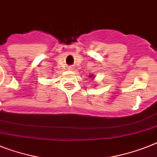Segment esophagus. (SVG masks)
Wrapping results in <instances>:
<instances>
[{"label": "esophagus", "mask_w": 157, "mask_h": 157, "mask_svg": "<svg viewBox=\"0 0 157 157\" xmlns=\"http://www.w3.org/2000/svg\"><path fill=\"white\" fill-rule=\"evenodd\" d=\"M68 71H73V69H74V67H72V66H69L68 68Z\"/></svg>", "instance_id": "34e87169"}]
</instances>
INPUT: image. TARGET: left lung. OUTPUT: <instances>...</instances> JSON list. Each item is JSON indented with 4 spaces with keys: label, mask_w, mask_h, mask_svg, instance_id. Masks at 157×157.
Returning a JSON list of instances; mask_svg holds the SVG:
<instances>
[{
    "label": "left lung",
    "mask_w": 157,
    "mask_h": 157,
    "mask_svg": "<svg viewBox=\"0 0 157 157\" xmlns=\"http://www.w3.org/2000/svg\"><path fill=\"white\" fill-rule=\"evenodd\" d=\"M94 77H95V76H94V75H93V74H89V78H91V80H92V78L94 79Z\"/></svg>",
    "instance_id": "1"
}]
</instances>
